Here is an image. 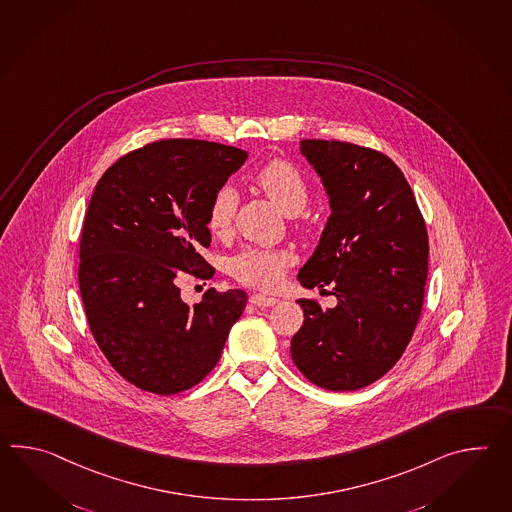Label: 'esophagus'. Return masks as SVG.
<instances>
[{
	"mask_svg": "<svg viewBox=\"0 0 512 512\" xmlns=\"http://www.w3.org/2000/svg\"><path fill=\"white\" fill-rule=\"evenodd\" d=\"M250 303H253L255 307H273L279 303L277 297L264 296V294H253L250 297Z\"/></svg>",
	"mask_w": 512,
	"mask_h": 512,
	"instance_id": "1",
	"label": "esophagus"
}]
</instances>
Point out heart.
<instances>
[{"label":"heart","mask_w":512,"mask_h":512,"mask_svg":"<svg viewBox=\"0 0 512 512\" xmlns=\"http://www.w3.org/2000/svg\"><path fill=\"white\" fill-rule=\"evenodd\" d=\"M255 182L284 215H299L307 207L310 196L307 182L303 174L288 161H270L257 172ZM237 202L239 196L229 185L220 187L213 194L207 209V228L213 235L228 233L233 224ZM290 262L292 257L286 251L250 248L240 251L229 261V272L240 283L270 290L283 281L284 270Z\"/></svg>","instance_id":"b5f03b06"}]
</instances>
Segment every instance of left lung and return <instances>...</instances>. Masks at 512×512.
<instances>
[{
    "mask_svg": "<svg viewBox=\"0 0 512 512\" xmlns=\"http://www.w3.org/2000/svg\"><path fill=\"white\" fill-rule=\"evenodd\" d=\"M330 216L297 279L332 284L334 308L299 299L305 321L292 338L297 369L316 386L354 391L397 364L419 321L428 277V233L404 174L353 143L303 139Z\"/></svg>",
    "mask_w": 512,
    "mask_h": 512,
    "instance_id": "obj_1",
    "label": "left lung"
}]
</instances>
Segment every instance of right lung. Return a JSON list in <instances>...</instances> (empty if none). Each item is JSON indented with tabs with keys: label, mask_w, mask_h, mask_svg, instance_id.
<instances>
[{
	"label": "right lung",
	"mask_w": 512,
	"mask_h": 512,
	"mask_svg": "<svg viewBox=\"0 0 512 512\" xmlns=\"http://www.w3.org/2000/svg\"><path fill=\"white\" fill-rule=\"evenodd\" d=\"M248 152L198 139L134 150L95 185L80 235L79 288L91 334L130 384L174 395L220 360L244 290H207L189 305L183 277L211 279L207 209Z\"/></svg>",
	"instance_id": "add662e5"
}]
</instances>
